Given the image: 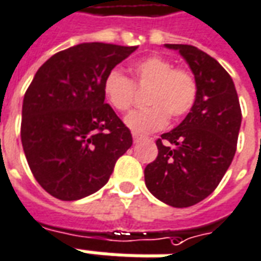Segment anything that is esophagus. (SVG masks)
Segmentation results:
<instances>
[{
  "label": "esophagus",
  "mask_w": 261,
  "mask_h": 261,
  "mask_svg": "<svg viewBox=\"0 0 261 261\" xmlns=\"http://www.w3.org/2000/svg\"><path fill=\"white\" fill-rule=\"evenodd\" d=\"M132 136H133V142H135V143H138V142H140V140L143 139V136H140V135H138V133H133Z\"/></svg>",
  "instance_id": "1"
}]
</instances>
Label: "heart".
Segmentation results:
<instances>
[{
  "label": "heart",
  "instance_id": "b5f03b06",
  "mask_svg": "<svg viewBox=\"0 0 261 261\" xmlns=\"http://www.w3.org/2000/svg\"><path fill=\"white\" fill-rule=\"evenodd\" d=\"M133 81L118 69L110 70L102 83L107 101L117 111L125 112L133 106L136 87H150L146 104L125 118L132 132L144 135L164 128L168 118L178 122L193 110L199 86L191 69L174 68L172 61L161 55H149L136 61L130 68Z\"/></svg>",
  "mask_w": 261,
  "mask_h": 261
}]
</instances>
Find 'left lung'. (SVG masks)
<instances>
[{"label": "left lung", "instance_id": "8db88e82", "mask_svg": "<svg viewBox=\"0 0 261 261\" xmlns=\"http://www.w3.org/2000/svg\"><path fill=\"white\" fill-rule=\"evenodd\" d=\"M178 50L199 86L193 110L155 140L159 154L144 168L146 186L159 200L189 207L211 195L231 165L242 122L237 89L227 70L204 51L188 44Z\"/></svg>", "mask_w": 261, "mask_h": 261}]
</instances>
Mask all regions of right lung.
<instances>
[{
	"instance_id": "obj_1",
	"label": "right lung",
	"mask_w": 261,
	"mask_h": 261,
	"mask_svg": "<svg viewBox=\"0 0 261 261\" xmlns=\"http://www.w3.org/2000/svg\"><path fill=\"white\" fill-rule=\"evenodd\" d=\"M138 47L83 43L60 51L24 93L20 139L32 174L60 200H79L106 185L132 135L102 83Z\"/></svg>"
}]
</instances>
